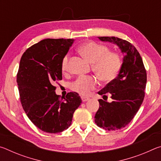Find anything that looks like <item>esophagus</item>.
Returning a JSON list of instances; mask_svg holds the SVG:
<instances>
[{
	"mask_svg": "<svg viewBox=\"0 0 161 161\" xmlns=\"http://www.w3.org/2000/svg\"><path fill=\"white\" fill-rule=\"evenodd\" d=\"M81 101H82V102H86V101H88L89 99V98L87 97L81 96Z\"/></svg>",
	"mask_w": 161,
	"mask_h": 161,
	"instance_id": "34e87169",
	"label": "esophagus"
}]
</instances>
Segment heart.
<instances>
[{
    "instance_id": "b5f03b06",
    "label": "heart",
    "mask_w": 161,
    "mask_h": 161,
    "mask_svg": "<svg viewBox=\"0 0 161 161\" xmlns=\"http://www.w3.org/2000/svg\"><path fill=\"white\" fill-rule=\"evenodd\" d=\"M108 51L106 45L93 41L86 42L79 47L81 55L92 64V70L101 80L107 81L113 80L117 77L122 64L119 54ZM69 54L62 59V69L64 72L69 67ZM96 85L97 80L93 77H79L71 84L70 87L79 94H86Z\"/></svg>"
}]
</instances>
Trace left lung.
I'll return each mask as SVG.
<instances>
[{
    "label": "left lung",
    "mask_w": 161,
    "mask_h": 161,
    "mask_svg": "<svg viewBox=\"0 0 161 161\" xmlns=\"http://www.w3.org/2000/svg\"><path fill=\"white\" fill-rule=\"evenodd\" d=\"M102 42L116 45L124 54L117 77L98 94H110L112 102L99 99V108L94 116L98 126L108 130L122 129L138 112L145 96L147 76L142 58L132 44L117 37H98Z\"/></svg>",
    "instance_id": "left-lung-1"
}]
</instances>
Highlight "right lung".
Listing matches in <instances>:
<instances>
[{
  "instance_id": "add662e5",
  "label": "right lung",
  "mask_w": 161,
  "mask_h": 161,
  "mask_svg": "<svg viewBox=\"0 0 161 161\" xmlns=\"http://www.w3.org/2000/svg\"><path fill=\"white\" fill-rule=\"evenodd\" d=\"M73 42V39L42 40L20 59L17 83L21 104L30 120L45 132L67 129L81 103L77 92H69L59 100L53 86L62 79V59Z\"/></svg>"
}]
</instances>
